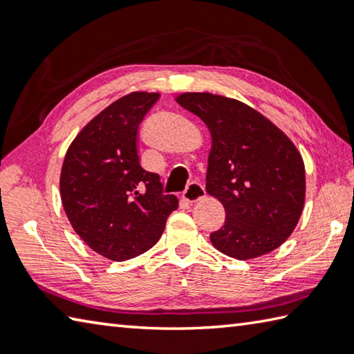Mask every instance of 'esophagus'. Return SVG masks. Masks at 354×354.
<instances>
[{"instance_id": "obj_1", "label": "esophagus", "mask_w": 354, "mask_h": 354, "mask_svg": "<svg viewBox=\"0 0 354 354\" xmlns=\"http://www.w3.org/2000/svg\"><path fill=\"white\" fill-rule=\"evenodd\" d=\"M205 196H206L205 187H203V184L196 183V181L190 183L189 187L185 189L184 194H183V198L185 201H189V203H196V201H200V200L205 198Z\"/></svg>"}]
</instances>
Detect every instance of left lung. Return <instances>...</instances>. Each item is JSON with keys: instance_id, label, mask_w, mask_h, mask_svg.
I'll list each match as a JSON object with an SVG mask.
<instances>
[{"instance_id": "left-lung-1", "label": "left lung", "mask_w": 354, "mask_h": 354, "mask_svg": "<svg viewBox=\"0 0 354 354\" xmlns=\"http://www.w3.org/2000/svg\"><path fill=\"white\" fill-rule=\"evenodd\" d=\"M176 101L211 131L206 192L225 207L211 234L221 253L253 259L286 242L303 212L306 176L301 154L283 131L253 107L212 93Z\"/></svg>"}]
</instances>
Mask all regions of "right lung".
Wrapping results in <instances>:
<instances>
[{
	"label": "right lung",
	"instance_id": "add662e5",
	"mask_svg": "<svg viewBox=\"0 0 354 354\" xmlns=\"http://www.w3.org/2000/svg\"><path fill=\"white\" fill-rule=\"evenodd\" d=\"M159 93L133 92L87 123L65 154L61 198L71 226L98 254L127 261L162 236L178 207L159 175L142 169L139 124Z\"/></svg>",
	"mask_w": 354,
	"mask_h": 354
}]
</instances>
